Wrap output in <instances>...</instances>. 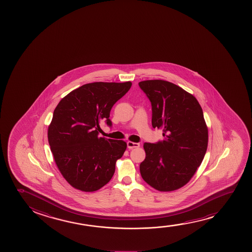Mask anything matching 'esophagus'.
Listing matches in <instances>:
<instances>
[{
    "mask_svg": "<svg viewBox=\"0 0 252 252\" xmlns=\"http://www.w3.org/2000/svg\"><path fill=\"white\" fill-rule=\"evenodd\" d=\"M138 147H139V144L138 143H134V142L131 141L127 142L128 149L138 148Z\"/></svg>",
    "mask_w": 252,
    "mask_h": 252,
    "instance_id": "obj_1",
    "label": "esophagus"
}]
</instances>
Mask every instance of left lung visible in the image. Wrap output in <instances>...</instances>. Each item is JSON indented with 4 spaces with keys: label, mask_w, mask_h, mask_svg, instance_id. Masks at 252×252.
Instances as JSON below:
<instances>
[{
    "label": "left lung",
    "mask_w": 252,
    "mask_h": 252,
    "mask_svg": "<svg viewBox=\"0 0 252 252\" xmlns=\"http://www.w3.org/2000/svg\"><path fill=\"white\" fill-rule=\"evenodd\" d=\"M152 103L153 128L162 129L164 139L145 143L142 178L159 191L178 189L189 182L207 152L208 130L196 98L163 80L138 83Z\"/></svg>",
    "instance_id": "obj_1"
}]
</instances>
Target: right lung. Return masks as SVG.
Wrapping results in <instances>:
<instances>
[{
	"label": "right lung",
	"mask_w": 252,
	"mask_h": 252,
	"mask_svg": "<svg viewBox=\"0 0 252 252\" xmlns=\"http://www.w3.org/2000/svg\"><path fill=\"white\" fill-rule=\"evenodd\" d=\"M131 86V82L87 83L56 107L48 127L49 145L59 171L76 189L96 191L114 176L126 143L99 138L98 130L101 121L112 126L111 109Z\"/></svg>",
	"instance_id": "add662e5"
}]
</instances>
